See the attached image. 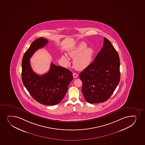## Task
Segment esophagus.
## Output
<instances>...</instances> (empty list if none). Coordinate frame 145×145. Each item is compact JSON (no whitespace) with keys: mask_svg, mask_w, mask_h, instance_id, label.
<instances>
[{"mask_svg":"<svg viewBox=\"0 0 145 145\" xmlns=\"http://www.w3.org/2000/svg\"><path fill=\"white\" fill-rule=\"evenodd\" d=\"M73 77L74 78H77V77H78V75L76 73H74L73 74Z\"/></svg>","mask_w":145,"mask_h":145,"instance_id":"34e87169","label":"esophagus"}]
</instances>
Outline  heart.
<instances>
[{"label":"heart","mask_w":145,"mask_h":145,"mask_svg":"<svg viewBox=\"0 0 145 145\" xmlns=\"http://www.w3.org/2000/svg\"><path fill=\"white\" fill-rule=\"evenodd\" d=\"M87 46L86 43L81 42L68 51V55L74 58L73 64L77 70H83L88 67L92 62L94 50L93 48ZM61 58L67 63H69L66 57L63 56Z\"/></svg>","instance_id":"b5f03b06"}]
</instances>
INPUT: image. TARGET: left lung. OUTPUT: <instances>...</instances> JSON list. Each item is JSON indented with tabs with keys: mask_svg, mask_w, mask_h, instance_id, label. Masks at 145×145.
Returning <instances> with one entry per match:
<instances>
[{
	"mask_svg": "<svg viewBox=\"0 0 145 145\" xmlns=\"http://www.w3.org/2000/svg\"><path fill=\"white\" fill-rule=\"evenodd\" d=\"M82 92L87 102L99 103L108 100L120 79V59L110 41L104 37L103 46L88 67L79 75Z\"/></svg>",
	"mask_w": 145,
	"mask_h": 145,
	"instance_id": "1",
	"label": "left lung"
}]
</instances>
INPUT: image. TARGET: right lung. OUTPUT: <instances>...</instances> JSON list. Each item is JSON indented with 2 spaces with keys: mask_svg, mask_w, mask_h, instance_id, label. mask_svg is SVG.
Wrapping results in <instances>:
<instances>
[{
  "mask_svg": "<svg viewBox=\"0 0 145 145\" xmlns=\"http://www.w3.org/2000/svg\"><path fill=\"white\" fill-rule=\"evenodd\" d=\"M48 40L41 37L34 40L23 57L22 80L33 98L45 105H55L61 101L73 80L71 72L51 63L48 73L38 75L31 67L30 58L37 50L45 46Z\"/></svg>",
  "mask_w": 145,
  "mask_h": 145,
  "instance_id": "right-lung-1",
  "label": "right lung"
}]
</instances>
